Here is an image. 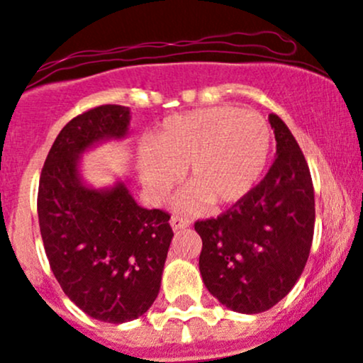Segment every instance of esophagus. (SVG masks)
Returning a JSON list of instances; mask_svg holds the SVG:
<instances>
[{"mask_svg": "<svg viewBox=\"0 0 363 363\" xmlns=\"http://www.w3.org/2000/svg\"><path fill=\"white\" fill-rule=\"evenodd\" d=\"M170 225H172L174 230H181V229H188V227L191 225V222L188 220V218L174 215V217L170 218Z\"/></svg>", "mask_w": 363, "mask_h": 363, "instance_id": "1", "label": "esophagus"}]
</instances>
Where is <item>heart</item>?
I'll return each mask as SVG.
<instances>
[{
    "label": "heart",
    "mask_w": 363,
    "mask_h": 363,
    "mask_svg": "<svg viewBox=\"0 0 363 363\" xmlns=\"http://www.w3.org/2000/svg\"><path fill=\"white\" fill-rule=\"evenodd\" d=\"M270 146V127L257 111L200 108L167 118L139 148L138 170L155 200L165 198L186 169L191 188L177 200L181 208L200 210L210 201L227 206L255 189Z\"/></svg>",
    "instance_id": "heart-1"
}]
</instances>
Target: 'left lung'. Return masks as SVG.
<instances>
[{"instance_id":"left-lung-1","label":"left lung","mask_w":363,"mask_h":363,"mask_svg":"<svg viewBox=\"0 0 363 363\" xmlns=\"http://www.w3.org/2000/svg\"><path fill=\"white\" fill-rule=\"evenodd\" d=\"M276 160L245 200L217 218L198 220L200 272L212 296L240 313L272 308L296 284L308 260L315 198L296 139L276 113Z\"/></svg>"}]
</instances>
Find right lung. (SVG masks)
<instances>
[{"label": "right lung", "instance_id": "right-lung-1", "mask_svg": "<svg viewBox=\"0 0 363 363\" xmlns=\"http://www.w3.org/2000/svg\"><path fill=\"white\" fill-rule=\"evenodd\" d=\"M130 110L103 105L60 130L48 153L38 217L50 267L82 312L123 324L148 312L162 284L174 233L170 215L143 208L129 179L94 188L82 177V155L129 134Z\"/></svg>", "mask_w": 363, "mask_h": 363}]
</instances>
